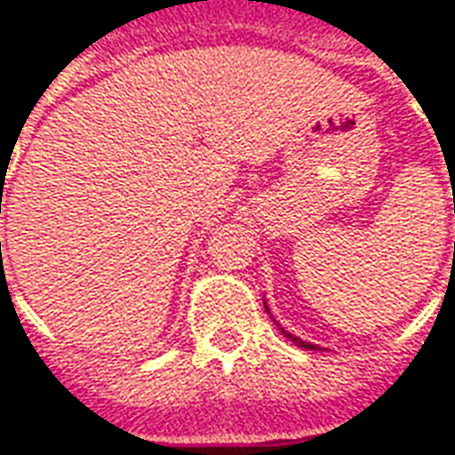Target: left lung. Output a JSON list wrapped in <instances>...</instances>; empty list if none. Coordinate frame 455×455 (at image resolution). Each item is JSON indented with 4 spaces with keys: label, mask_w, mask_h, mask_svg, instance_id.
Listing matches in <instances>:
<instances>
[{
    "label": "left lung",
    "mask_w": 455,
    "mask_h": 455,
    "mask_svg": "<svg viewBox=\"0 0 455 455\" xmlns=\"http://www.w3.org/2000/svg\"><path fill=\"white\" fill-rule=\"evenodd\" d=\"M265 309H267V307H265ZM282 334H284V337H287V339H292L294 344H299V347H305V349H317V347H315V344H307V341L297 339V337H294V334H290V331H284V329H282Z\"/></svg>",
    "instance_id": "8db88e82"
}]
</instances>
